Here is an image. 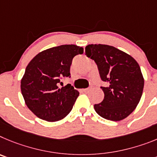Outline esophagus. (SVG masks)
Instances as JSON below:
<instances>
[{
	"label": "esophagus",
	"mask_w": 157,
	"mask_h": 157,
	"mask_svg": "<svg viewBox=\"0 0 157 157\" xmlns=\"http://www.w3.org/2000/svg\"><path fill=\"white\" fill-rule=\"evenodd\" d=\"M90 90H91V88H84V89H83V91H84V92H88V91H90Z\"/></svg>",
	"instance_id": "esophagus-1"
}]
</instances>
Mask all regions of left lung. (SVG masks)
<instances>
[{
    "mask_svg": "<svg viewBox=\"0 0 157 157\" xmlns=\"http://www.w3.org/2000/svg\"><path fill=\"white\" fill-rule=\"evenodd\" d=\"M85 53L98 66L101 80L108 83L101 87L104 99L94 105V110L109 121L124 120L142 97L144 79L140 66L131 56L109 45L88 44Z\"/></svg>",
    "mask_w": 157,
    "mask_h": 157,
    "instance_id": "left-lung-1",
    "label": "left lung"
}]
</instances>
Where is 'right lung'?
Here are the masks:
<instances>
[{"label": "right lung", "instance_id": "obj_1", "mask_svg": "<svg viewBox=\"0 0 157 157\" xmlns=\"http://www.w3.org/2000/svg\"><path fill=\"white\" fill-rule=\"evenodd\" d=\"M83 53L77 45H60L40 52L26 66L21 91L28 108L40 119L55 122L70 113L78 91L70 84L59 88V84L63 77H70L73 59Z\"/></svg>", "mask_w": 157, "mask_h": 157}]
</instances>
